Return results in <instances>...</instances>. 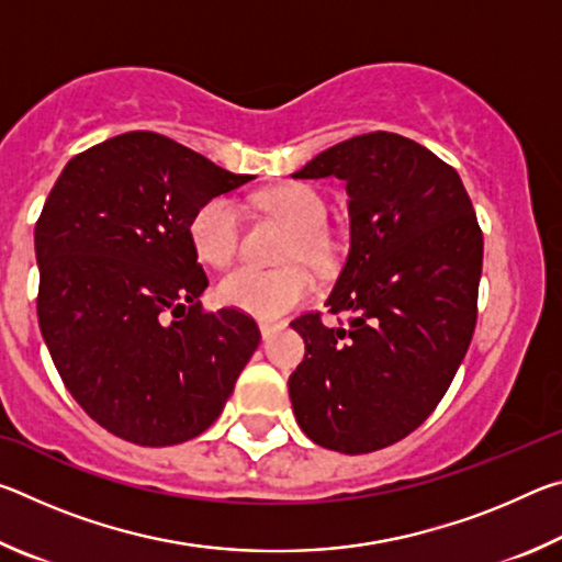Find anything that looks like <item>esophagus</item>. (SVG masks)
Returning <instances> with one entry per match:
<instances>
[{
	"instance_id": "esophagus-1",
	"label": "esophagus",
	"mask_w": 562,
	"mask_h": 562,
	"mask_svg": "<svg viewBox=\"0 0 562 562\" xmlns=\"http://www.w3.org/2000/svg\"><path fill=\"white\" fill-rule=\"evenodd\" d=\"M282 327H284L282 322H260V335H262V339H268L274 335V331H280Z\"/></svg>"
}]
</instances>
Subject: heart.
Instances as JSON below:
<instances>
[{
	"mask_svg": "<svg viewBox=\"0 0 562 562\" xmlns=\"http://www.w3.org/2000/svg\"><path fill=\"white\" fill-rule=\"evenodd\" d=\"M262 211L278 215L292 227L288 260H304L312 268L325 270L335 262L337 245L327 233V207L315 188L288 183L265 190L258 198ZM190 243L195 252L211 265H227L237 252L243 233L240 205L231 195H215L190 217ZM310 272L302 265L282 270H262L240 265L217 284V294L227 304L260 319H278L297 307L312 294Z\"/></svg>",
	"mask_w": 562,
	"mask_h": 562,
	"instance_id": "b5f03b06",
	"label": "heart"
}]
</instances>
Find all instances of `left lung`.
<instances>
[{
  "label": "left lung",
  "instance_id": "left-lung-1",
  "mask_svg": "<svg viewBox=\"0 0 562 562\" xmlns=\"http://www.w3.org/2000/svg\"><path fill=\"white\" fill-rule=\"evenodd\" d=\"M339 178L349 255L319 312L292 322L304 361L290 376L300 429L339 453H369L422 426L459 372L475 327L483 235L456 170L398 133L322 150L292 178Z\"/></svg>",
  "mask_w": 562,
  "mask_h": 562
}]
</instances>
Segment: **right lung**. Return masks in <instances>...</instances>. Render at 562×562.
<instances>
[{
	"instance_id": "obj_1",
	"label": "right lung",
	"mask_w": 562,
	"mask_h": 562,
	"mask_svg": "<svg viewBox=\"0 0 562 562\" xmlns=\"http://www.w3.org/2000/svg\"><path fill=\"white\" fill-rule=\"evenodd\" d=\"M247 180L131 131L74 156L46 198L34 231L42 337L71 396L121 439H195L260 345L252 317L203 312L188 233L198 207Z\"/></svg>"
}]
</instances>
